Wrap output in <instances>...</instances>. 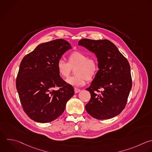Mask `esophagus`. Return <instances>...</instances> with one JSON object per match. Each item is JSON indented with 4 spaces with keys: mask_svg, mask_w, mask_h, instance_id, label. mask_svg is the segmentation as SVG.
I'll use <instances>...</instances> for the list:
<instances>
[{
    "mask_svg": "<svg viewBox=\"0 0 152 152\" xmlns=\"http://www.w3.org/2000/svg\"><path fill=\"white\" fill-rule=\"evenodd\" d=\"M74 91H75V93H78L79 91H80V89L75 87V88H74Z\"/></svg>",
    "mask_w": 152,
    "mask_h": 152,
    "instance_id": "1",
    "label": "esophagus"
}]
</instances>
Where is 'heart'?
I'll use <instances>...</instances> for the list:
<instances>
[{
    "mask_svg": "<svg viewBox=\"0 0 152 152\" xmlns=\"http://www.w3.org/2000/svg\"><path fill=\"white\" fill-rule=\"evenodd\" d=\"M59 74L63 77H67L72 68H75L76 75L69 77L66 82L72 86H82L86 80H93L99 71V64L95 58H89L88 55L79 51H74L68 56V62L59 59L56 63Z\"/></svg>",
    "mask_w": 152,
    "mask_h": 152,
    "instance_id": "heart-1",
    "label": "heart"
}]
</instances>
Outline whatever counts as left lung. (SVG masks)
<instances>
[{"instance_id":"left-lung-1","label":"left lung","mask_w":152,"mask_h":152,"mask_svg":"<svg viewBox=\"0 0 152 152\" xmlns=\"http://www.w3.org/2000/svg\"><path fill=\"white\" fill-rule=\"evenodd\" d=\"M78 45L94 53L99 68L91 86L86 89L91 94L86 110L97 119L113 118L125 108L132 87L129 62L107 39H83Z\"/></svg>"}]
</instances>
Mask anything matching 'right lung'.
Here are the masks:
<instances>
[{"instance_id": "add662e5", "label": "right lung", "mask_w": 152, "mask_h": 152, "mask_svg": "<svg viewBox=\"0 0 152 152\" xmlns=\"http://www.w3.org/2000/svg\"><path fill=\"white\" fill-rule=\"evenodd\" d=\"M71 48L66 40L56 39L39 45L23 59L16 87L24 111L33 121H54L74 94L73 87L60 77L56 68L58 61Z\"/></svg>"}]
</instances>
